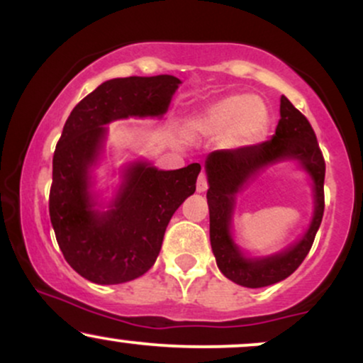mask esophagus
Listing matches in <instances>:
<instances>
[{
	"label": "esophagus",
	"instance_id": "1",
	"mask_svg": "<svg viewBox=\"0 0 363 363\" xmlns=\"http://www.w3.org/2000/svg\"><path fill=\"white\" fill-rule=\"evenodd\" d=\"M196 189H198V193H205V191L208 189V177L205 172L199 174L198 182H196Z\"/></svg>",
	"mask_w": 363,
	"mask_h": 363
}]
</instances>
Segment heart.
<instances>
[{"instance_id":"obj_1","label":"heart","mask_w":363,"mask_h":363,"mask_svg":"<svg viewBox=\"0 0 363 363\" xmlns=\"http://www.w3.org/2000/svg\"><path fill=\"white\" fill-rule=\"evenodd\" d=\"M269 114L264 104L251 95H228L211 104L187 124L193 135L215 136L227 131L230 147H249L264 138Z\"/></svg>"}]
</instances>
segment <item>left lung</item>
Returning <instances> with one entry per match:
<instances>
[{
	"label": "left lung",
	"mask_w": 363,
	"mask_h": 363,
	"mask_svg": "<svg viewBox=\"0 0 363 363\" xmlns=\"http://www.w3.org/2000/svg\"><path fill=\"white\" fill-rule=\"evenodd\" d=\"M283 157H295L315 181L316 210L310 230L289 252L264 260H245L230 237L233 196L257 169ZM324 164L315 133L301 111L285 95L280 99V121L272 140L235 150H216L206 158L210 240L216 264L228 280L247 289H261L290 277L309 254L324 213Z\"/></svg>",
	"instance_id": "1"
}]
</instances>
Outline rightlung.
Segmentation results:
<instances>
[{
  "label": "right lung",
  "mask_w": 363,
  "mask_h": 363,
  "mask_svg": "<svg viewBox=\"0 0 363 363\" xmlns=\"http://www.w3.org/2000/svg\"><path fill=\"white\" fill-rule=\"evenodd\" d=\"M179 83L170 74L104 82L74 106L62 128L52 157L49 215L62 256L86 280L118 285L147 273L170 218L196 191L199 164L177 170L135 164L106 213L91 210L89 194V167L101 150L104 124L162 116Z\"/></svg>",
  "instance_id": "obj_1"
}]
</instances>
